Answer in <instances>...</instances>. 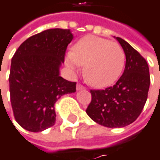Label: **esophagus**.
<instances>
[{
    "instance_id": "34e87169",
    "label": "esophagus",
    "mask_w": 160,
    "mask_h": 160,
    "mask_svg": "<svg viewBox=\"0 0 160 160\" xmlns=\"http://www.w3.org/2000/svg\"><path fill=\"white\" fill-rule=\"evenodd\" d=\"M84 89H85V87L83 85H81L80 83L77 84V90H84Z\"/></svg>"
}]
</instances>
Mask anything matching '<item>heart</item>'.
Instances as JSON below:
<instances>
[{
	"label": "heart",
	"instance_id": "1",
	"mask_svg": "<svg viewBox=\"0 0 160 160\" xmlns=\"http://www.w3.org/2000/svg\"><path fill=\"white\" fill-rule=\"evenodd\" d=\"M124 61L125 53L119 43L93 35L80 39L67 58L70 68L84 66L85 79L97 88L109 86L118 80Z\"/></svg>",
	"mask_w": 160,
	"mask_h": 160
}]
</instances>
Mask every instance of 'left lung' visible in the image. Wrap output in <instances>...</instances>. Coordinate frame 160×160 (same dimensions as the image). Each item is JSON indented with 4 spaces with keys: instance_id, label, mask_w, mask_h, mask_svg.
<instances>
[{
    "instance_id": "1",
    "label": "left lung",
    "mask_w": 160,
    "mask_h": 160,
    "mask_svg": "<svg viewBox=\"0 0 160 160\" xmlns=\"http://www.w3.org/2000/svg\"><path fill=\"white\" fill-rule=\"evenodd\" d=\"M126 55L122 76L115 85L91 90L92 100L86 113L96 123L120 128L132 123L141 114L147 99L150 75L146 60L127 42L116 38Z\"/></svg>"
}]
</instances>
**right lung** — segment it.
Instances as JSON below:
<instances>
[{
	"mask_svg": "<svg viewBox=\"0 0 160 160\" xmlns=\"http://www.w3.org/2000/svg\"><path fill=\"white\" fill-rule=\"evenodd\" d=\"M72 39L69 29H46L27 39L12 58V109L16 122L28 132H42L54 125V103L63 94L76 92V82L59 76Z\"/></svg>",
	"mask_w": 160,
	"mask_h": 160,
	"instance_id": "right-lung-1",
	"label": "right lung"
}]
</instances>
